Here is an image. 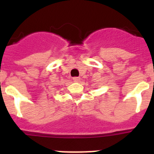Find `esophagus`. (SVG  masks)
Returning <instances> with one entry per match:
<instances>
[{
  "mask_svg": "<svg viewBox=\"0 0 154 154\" xmlns=\"http://www.w3.org/2000/svg\"><path fill=\"white\" fill-rule=\"evenodd\" d=\"M72 79H73V81L75 82H79L80 80V77H77V76H75V77H73Z\"/></svg>",
  "mask_w": 154,
  "mask_h": 154,
  "instance_id": "obj_1",
  "label": "esophagus"
}]
</instances>
